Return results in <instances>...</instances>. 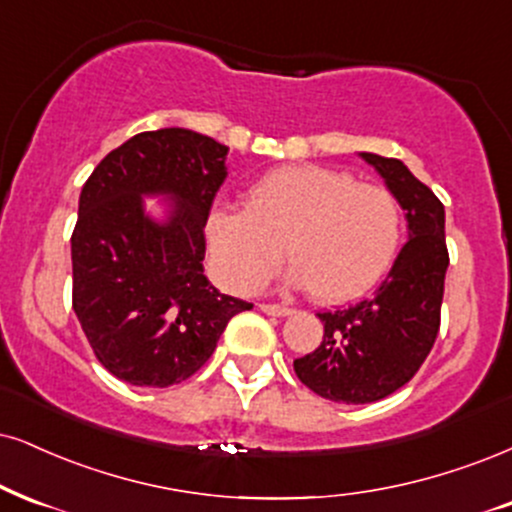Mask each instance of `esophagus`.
Instances as JSON below:
<instances>
[{"instance_id": "1", "label": "esophagus", "mask_w": 512, "mask_h": 512, "mask_svg": "<svg viewBox=\"0 0 512 512\" xmlns=\"http://www.w3.org/2000/svg\"><path fill=\"white\" fill-rule=\"evenodd\" d=\"M261 311L268 315H277V318H285V315L294 313L289 306H280V304H261Z\"/></svg>"}]
</instances>
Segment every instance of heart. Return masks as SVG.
<instances>
[{"label":"heart","instance_id":"1","mask_svg":"<svg viewBox=\"0 0 512 512\" xmlns=\"http://www.w3.org/2000/svg\"><path fill=\"white\" fill-rule=\"evenodd\" d=\"M403 208L391 189L323 166H282L246 189L244 208L208 213L206 244L225 287L254 292L282 263L323 304L370 292L394 266Z\"/></svg>","mask_w":512,"mask_h":512}]
</instances>
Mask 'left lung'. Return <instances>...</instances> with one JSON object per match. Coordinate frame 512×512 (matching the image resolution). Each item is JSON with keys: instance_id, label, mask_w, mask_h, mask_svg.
<instances>
[{"instance_id": "left-lung-1", "label": "left lung", "mask_w": 512, "mask_h": 512, "mask_svg": "<svg viewBox=\"0 0 512 512\" xmlns=\"http://www.w3.org/2000/svg\"><path fill=\"white\" fill-rule=\"evenodd\" d=\"M396 194L408 220V242L368 299L318 313L323 342L296 358L308 389L337 403H372L394 394L425 363L439 332L449 249L444 204L399 159L361 151Z\"/></svg>"}]
</instances>
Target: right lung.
I'll return each mask as SVG.
<instances>
[{"mask_svg": "<svg viewBox=\"0 0 512 512\" xmlns=\"http://www.w3.org/2000/svg\"><path fill=\"white\" fill-rule=\"evenodd\" d=\"M227 147L185 128L140 132L104 156L80 192L71 237L73 311L94 356L135 387L192 377L249 301L204 275V227ZM173 198L166 221L142 196Z\"/></svg>", "mask_w": 512, "mask_h": 512, "instance_id": "obj_1", "label": "right lung"}]
</instances>
